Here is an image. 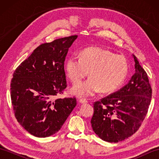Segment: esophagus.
<instances>
[{
	"instance_id": "obj_1",
	"label": "esophagus",
	"mask_w": 159,
	"mask_h": 159,
	"mask_svg": "<svg viewBox=\"0 0 159 159\" xmlns=\"http://www.w3.org/2000/svg\"><path fill=\"white\" fill-rule=\"evenodd\" d=\"M79 102H80V104H87V102H88V101H87V100H85V99H80Z\"/></svg>"
}]
</instances>
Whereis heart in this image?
Returning <instances> with one entry per match:
<instances>
[{
    "label": "heart",
    "instance_id": "1",
    "mask_svg": "<svg viewBox=\"0 0 159 159\" xmlns=\"http://www.w3.org/2000/svg\"><path fill=\"white\" fill-rule=\"evenodd\" d=\"M66 68L67 76L74 84L90 72L88 80L76 84L71 89L74 96L87 98L95 96L100 90L103 93L116 90L126 79L128 65L122 56L98 47H90L83 50L80 57L71 55Z\"/></svg>",
    "mask_w": 159,
    "mask_h": 159
}]
</instances>
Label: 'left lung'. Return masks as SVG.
<instances>
[{
    "label": "left lung",
    "instance_id": "8db88e82",
    "mask_svg": "<svg viewBox=\"0 0 159 159\" xmlns=\"http://www.w3.org/2000/svg\"><path fill=\"white\" fill-rule=\"evenodd\" d=\"M133 56L135 73L127 85L93 104V130L107 142L117 143L135 133L150 104L152 88L147 73Z\"/></svg>",
    "mask_w": 159,
    "mask_h": 159
}]
</instances>
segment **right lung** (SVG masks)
Wrapping results in <instances>:
<instances>
[{
    "label": "right lung",
    "instance_id": "obj_1",
    "mask_svg": "<svg viewBox=\"0 0 159 159\" xmlns=\"http://www.w3.org/2000/svg\"><path fill=\"white\" fill-rule=\"evenodd\" d=\"M42 43L17 67L11 82L16 120L30 134L47 137L58 132L76 105V98L54 100L66 88L64 61L77 38Z\"/></svg>",
    "mask_w": 159,
    "mask_h": 159
}]
</instances>
